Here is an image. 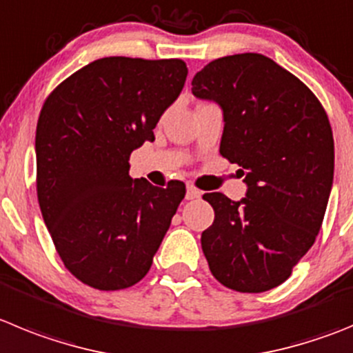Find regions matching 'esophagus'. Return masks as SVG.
I'll list each match as a JSON object with an SVG mask.
<instances>
[{"label":"esophagus","instance_id":"34e87169","mask_svg":"<svg viewBox=\"0 0 353 353\" xmlns=\"http://www.w3.org/2000/svg\"><path fill=\"white\" fill-rule=\"evenodd\" d=\"M187 199H199L201 198V190L196 189L194 185H187V194H185Z\"/></svg>","mask_w":353,"mask_h":353}]
</instances>
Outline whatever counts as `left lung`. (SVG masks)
<instances>
[{
  "mask_svg": "<svg viewBox=\"0 0 353 353\" xmlns=\"http://www.w3.org/2000/svg\"><path fill=\"white\" fill-rule=\"evenodd\" d=\"M192 94L222 106L221 154L248 185L241 201L203 196L215 212L203 254L228 289L266 292L290 276L324 221L334 174L327 113L297 77L252 52L206 64Z\"/></svg>",
  "mask_w": 353,
  "mask_h": 353,
  "instance_id": "left-lung-1",
  "label": "left lung"
}]
</instances>
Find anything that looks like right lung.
<instances>
[{"label":"right lung","mask_w":353,"mask_h":353,"mask_svg":"<svg viewBox=\"0 0 353 353\" xmlns=\"http://www.w3.org/2000/svg\"><path fill=\"white\" fill-rule=\"evenodd\" d=\"M187 79L182 59L103 57L52 90L37 124V194L66 270L98 290H121L148 273L185 196L129 176L145 141Z\"/></svg>","instance_id":"add662e5"}]
</instances>
